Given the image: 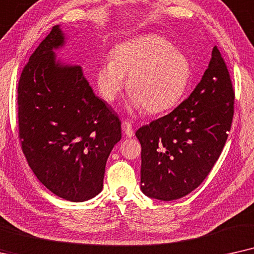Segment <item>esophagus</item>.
<instances>
[{
    "label": "esophagus",
    "instance_id": "34e87169",
    "mask_svg": "<svg viewBox=\"0 0 254 254\" xmlns=\"http://www.w3.org/2000/svg\"><path fill=\"white\" fill-rule=\"evenodd\" d=\"M122 130H123V132L127 137L131 138V137L134 136V131L132 129V125L130 124V122L124 121L123 123H122Z\"/></svg>",
    "mask_w": 254,
    "mask_h": 254
}]
</instances>
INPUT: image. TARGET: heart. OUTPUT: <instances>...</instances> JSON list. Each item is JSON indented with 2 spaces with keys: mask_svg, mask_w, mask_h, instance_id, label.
Masks as SVG:
<instances>
[{
  "mask_svg": "<svg viewBox=\"0 0 254 254\" xmlns=\"http://www.w3.org/2000/svg\"><path fill=\"white\" fill-rule=\"evenodd\" d=\"M191 75V64L182 51L164 37L146 33L117 44L110 59L97 67L95 80L101 96L113 102L127 76V108L160 114L180 103Z\"/></svg>",
  "mask_w": 254,
  "mask_h": 254,
  "instance_id": "b5f03b06",
  "label": "heart"
}]
</instances>
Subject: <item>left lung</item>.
<instances>
[{
	"label": "left lung",
	"mask_w": 254,
	"mask_h": 254,
	"mask_svg": "<svg viewBox=\"0 0 254 254\" xmlns=\"http://www.w3.org/2000/svg\"><path fill=\"white\" fill-rule=\"evenodd\" d=\"M233 101L228 68L215 46L190 95L136 132L141 145L140 190L147 197L178 200L202 184L228 139Z\"/></svg>",
	"instance_id": "obj_1"
}]
</instances>
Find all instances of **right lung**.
I'll list each match as a JSON object with an SVG mask.
<instances>
[{
	"mask_svg": "<svg viewBox=\"0 0 254 254\" xmlns=\"http://www.w3.org/2000/svg\"><path fill=\"white\" fill-rule=\"evenodd\" d=\"M53 26L23 69L18 82L22 150L37 179L64 200L83 202L103 188L106 164L121 140V122L96 96L79 65L56 51L66 46Z\"/></svg>",
	"mask_w": 254,
	"mask_h": 254,
	"instance_id": "1",
	"label": "right lung"
}]
</instances>
